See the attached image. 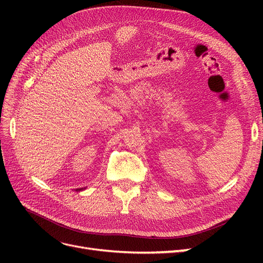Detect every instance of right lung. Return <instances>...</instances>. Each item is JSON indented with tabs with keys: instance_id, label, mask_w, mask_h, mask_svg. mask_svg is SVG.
I'll return each instance as SVG.
<instances>
[{
	"instance_id": "obj_1",
	"label": "right lung",
	"mask_w": 263,
	"mask_h": 263,
	"mask_svg": "<svg viewBox=\"0 0 263 263\" xmlns=\"http://www.w3.org/2000/svg\"><path fill=\"white\" fill-rule=\"evenodd\" d=\"M82 190H83V187H82V189H77L76 191H82Z\"/></svg>"
}]
</instances>
